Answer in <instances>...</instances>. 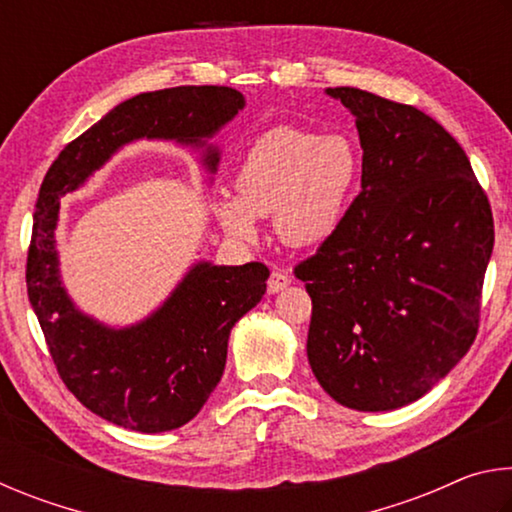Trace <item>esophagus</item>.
<instances>
[{"label": "esophagus", "instance_id": "esophagus-1", "mask_svg": "<svg viewBox=\"0 0 512 512\" xmlns=\"http://www.w3.org/2000/svg\"><path fill=\"white\" fill-rule=\"evenodd\" d=\"M289 284H291L289 273H284V271H280V268H275L271 277H268L266 289H268V293H280L282 289H287Z\"/></svg>", "mask_w": 512, "mask_h": 512}]
</instances>
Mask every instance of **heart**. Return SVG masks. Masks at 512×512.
I'll return each instance as SVG.
<instances>
[{"label": "heart", "instance_id": "heart-1", "mask_svg": "<svg viewBox=\"0 0 512 512\" xmlns=\"http://www.w3.org/2000/svg\"><path fill=\"white\" fill-rule=\"evenodd\" d=\"M359 153L343 135L280 126L250 146L235 176V198L216 203L225 232L250 241L255 216L275 214L284 244L318 246L339 230L359 180Z\"/></svg>", "mask_w": 512, "mask_h": 512}]
</instances>
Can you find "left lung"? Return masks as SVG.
<instances>
[{
    "label": "left lung",
    "instance_id": "left-lung-1",
    "mask_svg": "<svg viewBox=\"0 0 512 512\" xmlns=\"http://www.w3.org/2000/svg\"><path fill=\"white\" fill-rule=\"evenodd\" d=\"M327 94L357 117L361 192L293 268L311 298L307 357L339 404L393 411L431 391L474 343L495 221L461 144L436 119L366 90Z\"/></svg>",
    "mask_w": 512,
    "mask_h": 512
}]
</instances>
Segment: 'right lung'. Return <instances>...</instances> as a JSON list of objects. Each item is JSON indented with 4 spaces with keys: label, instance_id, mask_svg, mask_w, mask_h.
<instances>
[{
    "label": "right lung",
    "instance_id": "obj_1",
    "mask_svg": "<svg viewBox=\"0 0 512 512\" xmlns=\"http://www.w3.org/2000/svg\"><path fill=\"white\" fill-rule=\"evenodd\" d=\"M246 106L225 85L144 92L69 142L42 180L27 257V291L60 379L76 400L117 427L160 433L187 424L221 381L230 329L266 293L262 262H198L164 305L131 327H108L74 307L60 282V196L79 189L121 146L149 137L205 146ZM212 173L219 149L207 146Z\"/></svg>",
    "mask_w": 512,
    "mask_h": 512
}]
</instances>
